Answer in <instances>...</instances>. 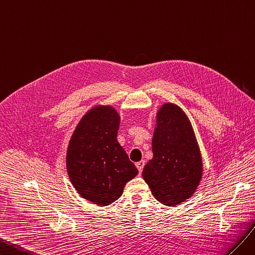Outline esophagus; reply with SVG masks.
<instances>
[{
	"instance_id": "obj_1",
	"label": "esophagus",
	"mask_w": 255,
	"mask_h": 255,
	"mask_svg": "<svg viewBox=\"0 0 255 255\" xmlns=\"http://www.w3.org/2000/svg\"><path fill=\"white\" fill-rule=\"evenodd\" d=\"M135 165H136L137 170H139V173L141 174V173H142V170H143V168H144V165H145V161H144V160H141V161L136 162Z\"/></svg>"
}]
</instances>
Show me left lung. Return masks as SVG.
Wrapping results in <instances>:
<instances>
[{"mask_svg": "<svg viewBox=\"0 0 255 255\" xmlns=\"http://www.w3.org/2000/svg\"><path fill=\"white\" fill-rule=\"evenodd\" d=\"M152 159L142 176L161 204L175 206L192 196L202 177L203 164L190 121L174 104L157 113L152 135Z\"/></svg>", "mask_w": 255, "mask_h": 255, "instance_id": "8db88e82", "label": "left lung"}]
</instances>
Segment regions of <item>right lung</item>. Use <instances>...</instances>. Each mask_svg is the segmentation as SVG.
Segmentation results:
<instances>
[{
    "label": "right lung",
    "mask_w": 255,
    "mask_h": 255,
    "mask_svg": "<svg viewBox=\"0 0 255 255\" xmlns=\"http://www.w3.org/2000/svg\"><path fill=\"white\" fill-rule=\"evenodd\" d=\"M120 115L111 106L91 109L69 141L66 165L69 178L83 199L99 206L112 204L137 169L118 141Z\"/></svg>",
    "instance_id": "add662e5"
}]
</instances>
